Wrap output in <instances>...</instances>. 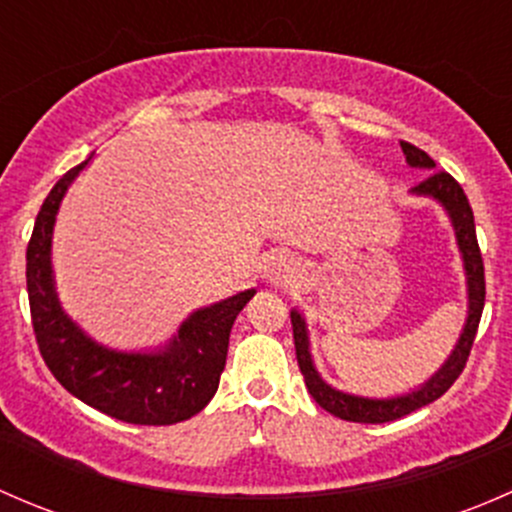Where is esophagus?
I'll return each mask as SVG.
<instances>
[{
    "instance_id": "34e87169",
    "label": "esophagus",
    "mask_w": 512,
    "mask_h": 512,
    "mask_svg": "<svg viewBox=\"0 0 512 512\" xmlns=\"http://www.w3.org/2000/svg\"><path fill=\"white\" fill-rule=\"evenodd\" d=\"M294 270H297L294 260H289L287 255H280L270 262V270L267 272H270L272 280H287V277L294 275Z\"/></svg>"
}]
</instances>
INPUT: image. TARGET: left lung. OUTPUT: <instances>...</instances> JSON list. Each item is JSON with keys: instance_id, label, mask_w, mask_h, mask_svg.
<instances>
[{"instance_id": "left-lung-1", "label": "left lung", "mask_w": 512, "mask_h": 512, "mask_svg": "<svg viewBox=\"0 0 512 512\" xmlns=\"http://www.w3.org/2000/svg\"><path fill=\"white\" fill-rule=\"evenodd\" d=\"M401 151H404L409 165L431 170L421 183L414 185V193L431 195V198L441 200L443 208H446L448 215H451L453 227H456V237H458V245H461L463 262H466V275H468V304H471V307H468V322H466V329H463L456 352L451 354V359L443 364V369L438 371L426 386H421V389L414 391V394L399 396V399L374 401V399H359V396L342 394V391L332 389V386H327L322 379H319L317 369L312 366V356H309L307 329H304L302 317H299L297 312H292L294 349H297V364L304 376V384H307L312 399L317 401L324 411L339 416L342 421H354V423L396 421V418L411 414V411L441 399V396L451 389L453 381L461 376V371L466 369V361L468 356H471L473 342H476L480 314H483V304H485L483 255H480V247H478L471 203H468L461 183H458L451 173H446V170H433L436 168L433 158L428 156L426 151H421V148H416L414 143L401 141Z\"/></svg>"}]
</instances>
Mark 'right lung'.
<instances>
[{"mask_svg": "<svg viewBox=\"0 0 512 512\" xmlns=\"http://www.w3.org/2000/svg\"><path fill=\"white\" fill-rule=\"evenodd\" d=\"M61 175L36 215L27 245V292L41 359L69 394L101 414L138 426H170L208 406L225 369L235 317L255 289L195 312L163 354H118L86 339L61 312L51 280V227L71 180Z\"/></svg>", "mask_w": 512, "mask_h": 512, "instance_id": "1", "label": "right lung"}]
</instances>
